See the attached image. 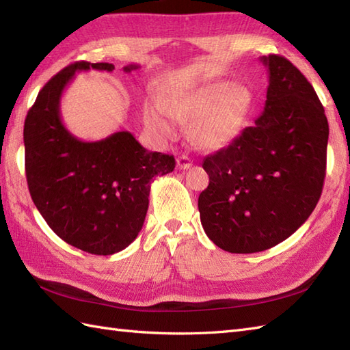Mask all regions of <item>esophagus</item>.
<instances>
[{
	"instance_id": "obj_1",
	"label": "esophagus",
	"mask_w": 350,
	"mask_h": 350,
	"mask_svg": "<svg viewBox=\"0 0 350 350\" xmlns=\"http://www.w3.org/2000/svg\"><path fill=\"white\" fill-rule=\"evenodd\" d=\"M192 167V161H191V158H188L186 155H182V157H178L177 158V168H180V170H188V168H191Z\"/></svg>"
}]
</instances>
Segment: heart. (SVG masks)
<instances>
[{"label": "heart", "instance_id": "b5f03b06", "mask_svg": "<svg viewBox=\"0 0 350 350\" xmlns=\"http://www.w3.org/2000/svg\"><path fill=\"white\" fill-rule=\"evenodd\" d=\"M252 95L245 86L217 82L168 96L162 104L167 115L188 125L191 142L202 150L225 148L239 137L250 107ZM146 125L162 138L173 137V126L159 107L146 109Z\"/></svg>", "mask_w": 350, "mask_h": 350}]
</instances>
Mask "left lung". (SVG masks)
I'll return each mask as SVG.
<instances>
[{
  "label": "left lung",
  "mask_w": 350,
  "mask_h": 350,
  "mask_svg": "<svg viewBox=\"0 0 350 350\" xmlns=\"http://www.w3.org/2000/svg\"><path fill=\"white\" fill-rule=\"evenodd\" d=\"M264 110L228 146L202 161L210 182L198 210L207 237L231 254L267 250L294 234L321 198L328 120L310 82L279 55Z\"/></svg>",
  "instance_id": "1"
}]
</instances>
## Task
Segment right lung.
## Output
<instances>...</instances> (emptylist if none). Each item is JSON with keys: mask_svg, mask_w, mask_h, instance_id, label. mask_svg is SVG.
Returning <instances> with one entry per match:
<instances>
[{"mask_svg": "<svg viewBox=\"0 0 350 350\" xmlns=\"http://www.w3.org/2000/svg\"><path fill=\"white\" fill-rule=\"evenodd\" d=\"M140 68L126 65L125 72ZM113 71L109 62L79 61L53 76L29 109L23 143L31 198L52 231L92 255L124 250L143 228L153 177L172 173L173 155L149 152L128 131L83 142L64 126V89L77 71Z\"/></svg>", "mask_w": 350, "mask_h": 350, "instance_id": "right-lung-1", "label": "right lung"}]
</instances>
